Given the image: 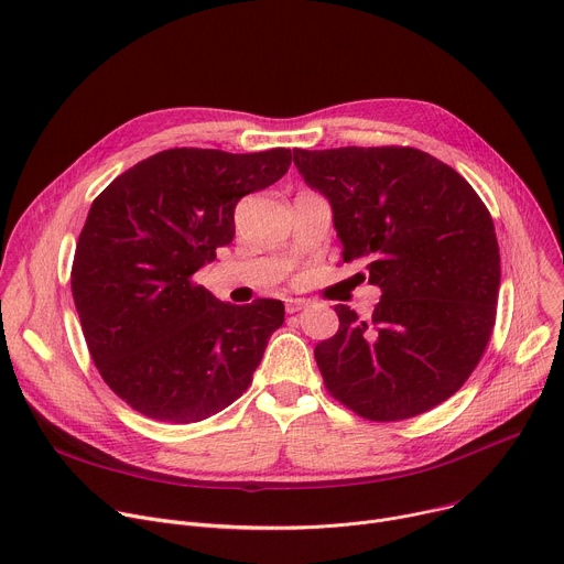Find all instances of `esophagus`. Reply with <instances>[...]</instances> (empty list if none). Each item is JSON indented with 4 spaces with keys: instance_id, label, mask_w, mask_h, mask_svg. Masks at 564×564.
<instances>
[{
    "instance_id": "obj_1",
    "label": "esophagus",
    "mask_w": 564,
    "mask_h": 564,
    "mask_svg": "<svg viewBox=\"0 0 564 564\" xmlns=\"http://www.w3.org/2000/svg\"><path fill=\"white\" fill-rule=\"evenodd\" d=\"M305 305H308V301H305V299H285V313L294 315V313L303 311Z\"/></svg>"
}]
</instances>
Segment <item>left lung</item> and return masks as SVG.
Wrapping results in <instances>:
<instances>
[{
    "label": "left lung",
    "instance_id": "8db88e82",
    "mask_svg": "<svg viewBox=\"0 0 564 564\" xmlns=\"http://www.w3.org/2000/svg\"><path fill=\"white\" fill-rule=\"evenodd\" d=\"M294 166L328 197L344 263L365 261L382 290L369 319L335 305L339 328L315 348L328 393L376 423L430 412L464 387L492 335L490 212L454 169L409 145L294 148Z\"/></svg>",
    "mask_w": 564,
    "mask_h": 564
}]
</instances>
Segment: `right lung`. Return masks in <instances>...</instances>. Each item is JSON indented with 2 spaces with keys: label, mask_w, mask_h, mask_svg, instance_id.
I'll return each mask as SVG.
<instances>
[{
  "label": "right lung",
  "mask_w": 564,
  "mask_h": 564,
  "mask_svg": "<svg viewBox=\"0 0 564 564\" xmlns=\"http://www.w3.org/2000/svg\"><path fill=\"white\" fill-rule=\"evenodd\" d=\"M288 148H171L100 193L78 236L72 294L91 360L134 412L173 425L209 419L251 384L285 308L234 305L193 281L234 240L240 197L279 182Z\"/></svg>",
  "instance_id": "right-lung-1"
}]
</instances>
